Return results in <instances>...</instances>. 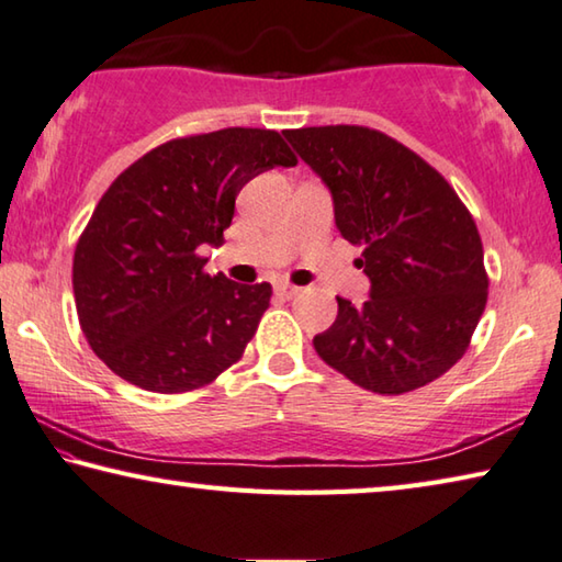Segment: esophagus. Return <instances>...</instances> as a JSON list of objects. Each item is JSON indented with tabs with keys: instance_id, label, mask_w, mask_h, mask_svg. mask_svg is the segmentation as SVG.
Here are the masks:
<instances>
[{
	"instance_id": "esophagus-1",
	"label": "esophagus",
	"mask_w": 562,
	"mask_h": 562,
	"mask_svg": "<svg viewBox=\"0 0 562 562\" xmlns=\"http://www.w3.org/2000/svg\"><path fill=\"white\" fill-rule=\"evenodd\" d=\"M276 291H279V296H283V299H293V296H299V286H291V283H279V286H276Z\"/></svg>"
}]
</instances>
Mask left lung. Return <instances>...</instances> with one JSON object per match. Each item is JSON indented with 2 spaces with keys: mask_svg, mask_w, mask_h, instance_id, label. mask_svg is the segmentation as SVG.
I'll list each match as a JSON object with an SVG mask.
<instances>
[{
  "mask_svg": "<svg viewBox=\"0 0 562 562\" xmlns=\"http://www.w3.org/2000/svg\"><path fill=\"white\" fill-rule=\"evenodd\" d=\"M283 136L334 194L336 226L363 246V306L338 299L316 353L366 391L423 389L461 361L488 301L477 226L456 189L379 128L336 124Z\"/></svg>",
  "mask_w": 562,
  "mask_h": 562,
  "instance_id": "obj_1",
  "label": "left lung"
}]
</instances>
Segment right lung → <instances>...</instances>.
<instances>
[{"mask_svg":"<svg viewBox=\"0 0 562 562\" xmlns=\"http://www.w3.org/2000/svg\"><path fill=\"white\" fill-rule=\"evenodd\" d=\"M279 132L228 126L159 144L104 191L74 248L79 326L119 379L187 393L244 356L271 283L204 271L201 248L224 241L244 183L296 167Z\"/></svg>","mask_w":562,"mask_h":562,"instance_id":"1","label":"right lung"}]
</instances>
